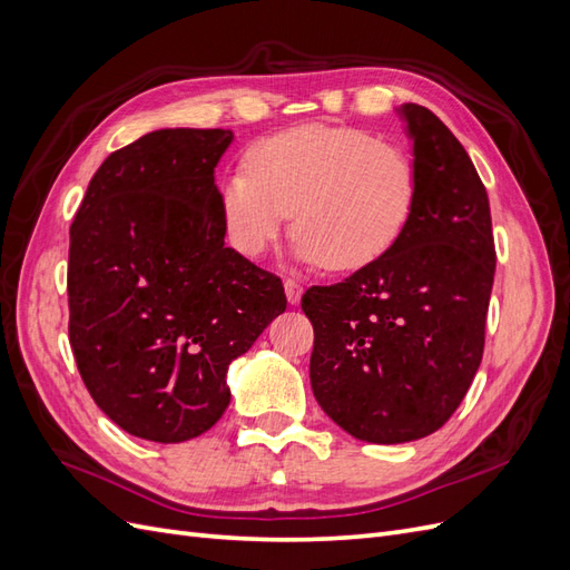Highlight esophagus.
<instances>
[{"label":"esophagus","instance_id":"obj_1","mask_svg":"<svg viewBox=\"0 0 570 570\" xmlns=\"http://www.w3.org/2000/svg\"><path fill=\"white\" fill-rule=\"evenodd\" d=\"M302 285L297 283V281H285V295H287V302L292 304V306H297L299 304V299H302Z\"/></svg>","mask_w":570,"mask_h":570}]
</instances>
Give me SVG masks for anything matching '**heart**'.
Wrapping results in <instances>:
<instances>
[{"mask_svg": "<svg viewBox=\"0 0 570 570\" xmlns=\"http://www.w3.org/2000/svg\"><path fill=\"white\" fill-rule=\"evenodd\" d=\"M245 168L220 180L218 206L230 247L247 258L264 254L292 214L297 258L358 271L400 243L416 212L411 154L366 130L289 128L252 145Z\"/></svg>", "mask_w": 570, "mask_h": 570, "instance_id": "obj_1", "label": "heart"}]
</instances>
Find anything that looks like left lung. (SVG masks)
Wrapping results in <instances>:
<instances>
[{
    "instance_id": "obj_1",
    "label": "left lung",
    "mask_w": 570,
    "mask_h": 570,
    "mask_svg": "<svg viewBox=\"0 0 570 570\" xmlns=\"http://www.w3.org/2000/svg\"><path fill=\"white\" fill-rule=\"evenodd\" d=\"M404 120L419 202L383 258L331 287H312L308 377L318 406L361 442L435 433L469 392L485 347L494 239L485 185L461 142L421 105Z\"/></svg>"
}]
</instances>
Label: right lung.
<instances>
[{"instance_id":"add662e5","label":"right lung","mask_w":570,"mask_h":570,"mask_svg":"<svg viewBox=\"0 0 570 570\" xmlns=\"http://www.w3.org/2000/svg\"><path fill=\"white\" fill-rule=\"evenodd\" d=\"M223 128H161L99 166L71 226L68 337L95 404L174 444L230 404L228 366L285 312L281 278L226 247Z\"/></svg>"}]
</instances>
